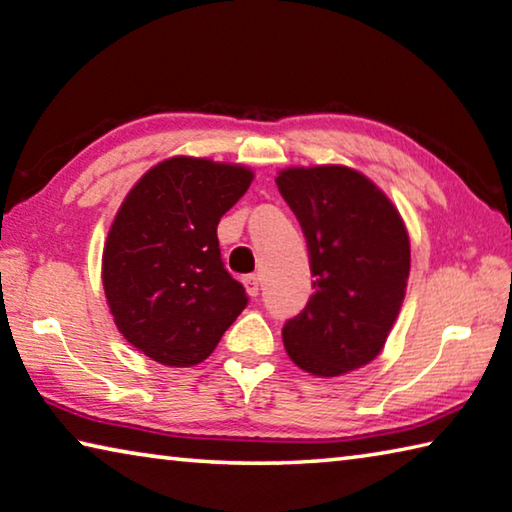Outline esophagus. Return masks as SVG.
<instances>
[{"label": "esophagus", "mask_w": 512, "mask_h": 512, "mask_svg": "<svg viewBox=\"0 0 512 512\" xmlns=\"http://www.w3.org/2000/svg\"><path fill=\"white\" fill-rule=\"evenodd\" d=\"M243 285H246V291L250 296H259V285H262V278H259L257 273H250V275H246V278H243Z\"/></svg>", "instance_id": "obj_1"}]
</instances>
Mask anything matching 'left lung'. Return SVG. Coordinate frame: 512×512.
I'll list each match as a JSON object with an SVG mask.
<instances>
[{"label": "left lung", "mask_w": 512, "mask_h": 512, "mask_svg": "<svg viewBox=\"0 0 512 512\" xmlns=\"http://www.w3.org/2000/svg\"><path fill=\"white\" fill-rule=\"evenodd\" d=\"M278 189L307 239L314 294L289 319V358L312 376L371 362L399 316L410 273L405 225L383 191L346 166L289 168Z\"/></svg>", "instance_id": "1"}]
</instances>
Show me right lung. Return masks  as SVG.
<instances>
[{
    "mask_svg": "<svg viewBox=\"0 0 512 512\" xmlns=\"http://www.w3.org/2000/svg\"><path fill=\"white\" fill-rule=\"evenodd\" d=\"M250 182L243 166L173 157L150 168L118 209L102 257L104 294L123 337L154 362L207 360L248 305L216 227Z\"/></svg>",
    "mask_w": 512,
    "mask_h": 512,
    "instance_id": "1",
    "label": "right lung"
}]
</instances>
